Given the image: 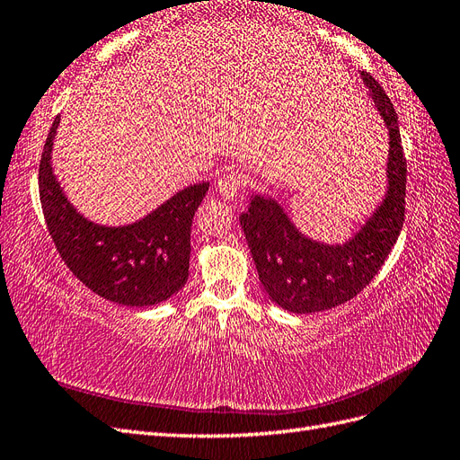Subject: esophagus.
<instances>
[{
	"mask_svg": "<svg viewBox=\"0 0 460 460\" xmlns=\"http://www.w3.org/2000/svg\"><path fill=\"white\" fill-rule=\"evenodd\" d=\"M243 182H245V174L242 171H232L218 180L217 190L222 198L234 199L235 193H238L240 188L243 186Z\"/></svg>",
	"mask_w": 460,
	"mask_h": 460,
	"instance_id": "1",
	"label": "esophagus"
}]
</instances>
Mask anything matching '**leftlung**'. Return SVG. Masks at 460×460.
Returning <instances> with one entry per match:
<instances>
[{"mask_svg": "<svg viewBox=\"0 0 460 460\" xmlns=\"http://www.w3.org/2000/svg\"><path fill=\"white\" fill-rule=\"evenodd\" d=\"M389 137L385 190L349 238L326 243L305 235L269 193H249L240 215L259 280L267 296L289 313H320L353 299L378 274L405 220L407 163L394 103L368 73H360Z\"/></svg>", "mask_w": 460, "mask_h": 460, "instance_id": "8db88e82", "label": "left lung"}]
</instances>
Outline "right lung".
I'll use <instances>...</instances> for the list:
<instances>
[{
  "label": "right lung",
  "instance_id": "add662e5",
  "mask_svg": "<svg viewBox=\"0 0 460 460\" xmlns=\"http://www.w3.org/2000/svg\"><path fill=\"white\" fill-rule=\"evenodd\" d=\"M59 117L40 161V201L49 234L73 274L93 294L127 307H151L178 294L188 280L191 220L208 182L190 184L130 225H100L82 215L53 171Z\"/></svg>",
  "mask_w": 460,
  "mask_h": 460
}]
</instances>
